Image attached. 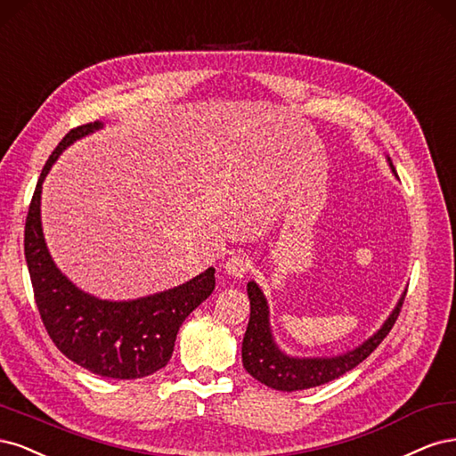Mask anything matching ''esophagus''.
<instances>
[{"label": "esophagus", "instance_id": "34e87169", "mask_svg": "<svg viewBox=\"0 0 456 456\" xmlns=\"http://www.w3.org/2000/svg\"><path fill=\"white\" fill-rule=\"evenodd\" d=\"M248 267H249L248 257L239 256V254L231 256V257L224 263L225 273H227L229 276H232V278H242V276L248 273Z\"/></svg>", "mask_w": 456, "mask_h": 456}]
</instances>
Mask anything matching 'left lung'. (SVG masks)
Listing matches in <instances>:
<instances>
[{"label": "left lung", "instance_id": "left-lung-1", "mask_svg": "<svg viewBox=\"0 0 456 456\" xmlns=\"http://www.w3.org/2000/svg\"><path fill=\"white\" fill-rule=\"evenodd\" d=\"M388 165L395 174L390 157ZM248 297L249 322L242 341L244 370L265 387L282 392H293L326 385L330 380L339 379L346 371L354 370L358 363H362L370 356L371 352L383 343V339L395 324V320H398L405 299V291L398 305L394 306L392 314L385 320V324L380 326L377 333H373L370 339L363 341L354 350H348L345 354L331 358L288 356L286 352H282L281 346L274 343L269 324V305L265 296H263L261 288L254 281L248 282Z\"/></svg>", "mask_w": 456, "mask_h": 456}]
</instances>
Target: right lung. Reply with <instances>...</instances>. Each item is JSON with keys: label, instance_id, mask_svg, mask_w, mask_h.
Masks as SVG:
<instances>
[{"label": "right lung", "instance_id": "obj_1", "mask_svg": "<svg viewBox=\"0 0 456 456\" xmlns=\"http://www.w3.org/2000/svg\"><path fill=\"white\" fill-rule=\"evenodd\" d=\"M102 128L100 121L69 130L39 175L24 227V256L43 326L62 354L94 375L142 379L168 363L183 320L210 297L216 269L148 297L106 301L85 293L54 265L41 229V185L69 143Z\"/></svg>", "mask_w": 456, "mask_h": 456}]
</instances>
